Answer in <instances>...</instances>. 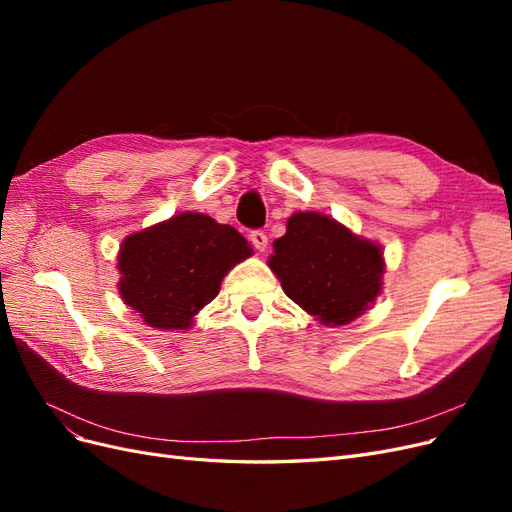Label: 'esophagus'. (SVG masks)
Instances as JSON below:
<instances>
[{"instance_id": "1", "label": "esophagus", "mask_w": 512, "mask_h": 512, "mask_svg": "<svg viewBox=\"0 0 512 512\" xmlns=\"http://www.w3.org/2000/svg\"><path fill=\"white\" fill-rule=\"evenodd\" d=\"M250 237H252V243H254L256 250H258V252H265V247H267V243H269L267 232H262V230H254Z\"/></svg>"}]
</instances>
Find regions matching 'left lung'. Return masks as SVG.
I'll use <instances>...</instances> for the list:
<instances>
[{"mask_svg": "<svg viewBox=\"0 0 512 512\" xmlns=\"http://www.w3.org/2000/svg\"><path fill=\"white\" fill-rule=\"evenodd\" d=\"M269 267L288 297L327 327L359 318L382 290L380 245L356 237L329 215L305 211L288 218L273 241Z\"/></svg>", "mask_w": 512, "mask_h": 512, "instance_id": "left-lung-1", "label": "left lung"}]
</instances>
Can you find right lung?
I'll list each match as a JSON object with an SVG mask.
<instances>
[{
    "mask_svg": "<svg viewBox=\"0 0 512 512\" xmlns=\"http://www.w3.org/2000/svg\"><path fill=\"white\" fill-rule=\"evenodd\" d=\"M247 256L252 247L239 230L205 213H179L123 239L119 294L149 327L185 331Z\"/></svg>",
    "mask_w": 512,
    "mask_h": 512,
    "instance_id": "1",
    "label": "right lung"
}]
</instances>
